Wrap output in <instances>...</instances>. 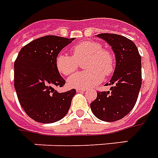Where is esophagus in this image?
<instances>
[{
  "instance_id": "34e87169",
  "label": "esophagus",
  "mask_w": 158,
  "mask_h": 158,
  "mask_svg": "<svg viewBox=\"0 0 158 158\" xmlns=\"http://www.w3.org/2000/svg\"><path fill=\"white\" fill-rule=\"evenodd\" d=\"M77 93H82V92H85V89L83 88H77Z\"/></svg>"
}]
</instances>
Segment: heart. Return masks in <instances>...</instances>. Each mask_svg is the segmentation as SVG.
<instances>
[{"mask_svg": "<svg viewBox=\"0 0 158 158\" xmlns=\"http://www.w3.org/2000/svg\"><path fill=\"white\" fill-rule=\"evenodd\" d=\"M71 54L59 52L55 58L57 70L63 76L74 73L78 68V62L87 59L84 66L87 70L72 75L67 84L70 88H88L96 86L105 76H110L115 67L114 56L97 41H83L71 48Z\"/></svg>", "mask_w": 158, "mask_h": 158, "instance_id": "heart-1", "label": "heart"}]
</instances>
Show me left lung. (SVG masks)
I'll list each match as a JSON object with an SVG mask.
<instances>
[{
    "instance_id": "1",
    "label": "left lung",
    "mask_w": 158,
    "mask_h": 158,
    "mask_svg": "<svg viewBox=\"0 0 158 158\" xmlns=\"http://www.w3.org/2000/svg\"><path fill=\"white\" fill-rule=\"evenodd\" d=\"M97 36L111 46L116 68L109 85L110 91L98 92L90 104L94 115L105 122H115L134 108L141 88V57L133 41L117 34L102 33Z\"/></svg>"
}]
</instances>
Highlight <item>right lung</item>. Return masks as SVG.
<instances>
[{"label": "right lung", "instance_id": "obj_1", "mask_svg": "<svg viewBox=\"0 0 158 158\" xmlns=\"http://www.w3.org/2000/svg\"><path fill=\"white\" fill-rule=\"evenodd\" d=\"M74 38L45 35L25 45L14 62V88L23 110L33 120L52 123L70 109L76 89L59 93L65 81L55 66V58Z\"/></svg>", "mask_w": 158, "mask_h": 158}]
</instances>
